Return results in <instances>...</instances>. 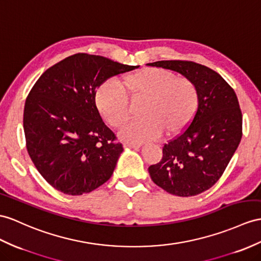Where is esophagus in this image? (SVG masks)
Wrapping results in <instances>:
<instances>
[{
  "instance_id": "1",
  "label": "esophagus",
  "mask_w": 261,
  "mask_h": 261,
  "mask_svg": "<svg viewBox=\"0 0 261 261\" xmlns=\"http://www.w3.org/2000/svg\"><path fill=\"white\" fill-rule=\"evenodd\" d=\"M124 147L125 148H132V149H139L141 146L135 145V144H130V143H124Z\"/></svg>"
}]
</instances>
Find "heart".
<instances>
[{
  "label": "heart",
  "mask_w": 261,
  "mask_h": 261,
  "mask_svg": "<svg viewBox=\"0 0 261 261\" xmlns=\"http://www.w3.org/2000/svg\"><path fill=\"white\" fill-rule=\"evenodd\" d=\"M120 91L110 82L95 93V106L101 118L113 128H119L129 118L128 98L143 100L138 115L143 119L126 125L120 138L130 144L154 141L163 132L168 137L181 134L193 122L199 105V95L194 83L177 77L167 69L143 68L126 75Z\"/></svg>",
  "instance_id": "obj_1"
}]
</instances>
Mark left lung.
Wrapping results in <instances>:
<instances>
[{
  "instance_id": "1",
  "label": "left lung",
  "mask_w": 261,
  "mask_h": 261,
  "mask_svg": "<svg viewBox=\"0 0 261 261\" xmlns=\"http://www.w3.org/2000/svg\"><path fill=\"white\" fill-rule=\"evenodd\" d=\"M192 81L199 105L188 128L163 147L160 163L148 168L151 180L171 195L190 197L213 187L224 174L243 136L237 95L212 68L189 61H158Z\"/></svg>"
}]
</instances>
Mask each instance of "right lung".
<instances>
[{
    "mask_svg": "<svg viewBox=\"0 0 261 261\" xmlns=\"http://www.w3.org/2000/svg\"><path fill=\"white\" fill-rule=\"evenodd\" d=\"M138 66L74 54L44 72L25 100L23 126L32 162L66 195L93 192L111 178L123 145L95 106L96 88Z\"/></svg>",
    "mask_w": 261,
    "mask_h": 261,
    "instance_id": "right-lung-1",
    "label": "right lung"
}]
</instances>
